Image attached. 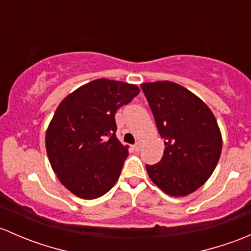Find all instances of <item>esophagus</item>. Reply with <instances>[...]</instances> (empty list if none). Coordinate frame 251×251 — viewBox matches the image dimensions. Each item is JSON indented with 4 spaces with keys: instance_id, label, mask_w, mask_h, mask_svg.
Returning <instances> with one entry per match:
<instances>
[{
    "instance_id": "esophagus-1",
    "label": "esophagus",
    "mask_w": 251,
    "mask_h": 251,
    "mask_svg": "<svg viewBox=\"0 0 251 251\" xmlns=\"http://www.w3.org/2000/svg\"><path fill=\"white\" fill-rule=\"evenodd\" d=\"M141 148H142V144H141V142H137V143H136L135 146H133V149H135L136 151H141Z\"/></svg>"
}]
</instances>
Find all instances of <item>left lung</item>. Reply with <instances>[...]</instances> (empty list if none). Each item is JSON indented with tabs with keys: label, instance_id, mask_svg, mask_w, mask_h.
Instances as JSON below:
<instances>
[{
	"label": "left lung",
	"instance_id": "left-lung-1",
	"mask_svg": "<svg viewBox=\"0 0 251 251\" xmlns=\"http://www.w3.org/2000/svg\"><path fill=\"white\" fill-rule=\"evenodd\" d=\"M141 88L165 143L161 160L146 165L147 173L165 193L187 196L207 181L221 155L216 119L201 98L171 81L142 83Z\"/></svg>",
	"mask_w": 251,
	"mask_h": 251
}]
</instances>
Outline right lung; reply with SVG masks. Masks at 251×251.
<instances>
[{"label":"right lung","mask_w":251,"mask_h":251,"mask_svg":"<svg viewBox=\"0 0 251 251\" xmlns=\"http://www.w3.org/2000/svg\"><path fill=\"white\" fill-rule=\"evenodd\" d=\"M138 93L136 85L98 78L58 105L46 132L47 155L75 196L96 199L118 181L128 151L116 138L115 113Z\"/></svg>","instance_id":"1"}]
</instances>
